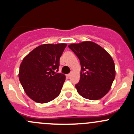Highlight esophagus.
I'll return each mask as SVG.
<instances>
[{
	"mask_svg": "<svg viewBox=\"0 0 134 134\" xmlns=\"http://www.w3.org/2000/svg\"><path fill=\"white\" fill-rule=\"evenodd\" d=\"M71 74H68V75H66V76H67V78H69L70 77H71Z\"/></svg>",
	"mask_w": 134,
	"mask_h": 134,
	"instance_id": "esophagus-1",
	"label": "esophagus"
}]
</instances>
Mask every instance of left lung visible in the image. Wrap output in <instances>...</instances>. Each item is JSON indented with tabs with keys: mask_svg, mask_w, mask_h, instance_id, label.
I'll return each mask as SVG.
<instances>
[{
	"mask_svg": "<svg viewBox=\"0 0 134 134\" xmlns=\"http://www.w3.org/2000/svg\"><path fill=\"white\" fill-rule=\"evenodd\" d=\"M79 59L80 82L75 87L87 99H100L110 90L115 77L113 59L102 47L92 41L72 43L68 46Z\"/></svg>",
	"mask_w": 134,
	"mask_h": 134,
	"instance_id": "1",
	"label": "left lung"
}]
</instances>
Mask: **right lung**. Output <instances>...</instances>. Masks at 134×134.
Instances as JSON below:
<instances>
[{"instance_id": "1", "label": "right lung", "mask_w": 134, "mask_h": 134, "mask_svg": "<svg viewBox=\"0 0 134 134\" xmlns=\"http://www.w3.org/2000/svg\"><path fill=\"white\" fill-rule=\"evenodd\" d=\"M66 47V43L41 44L23 59L19 81L26 94L35 102L47 103L60 94L65 76L54 71H58L59 58Z\"/></svg>"}]
</instances>
